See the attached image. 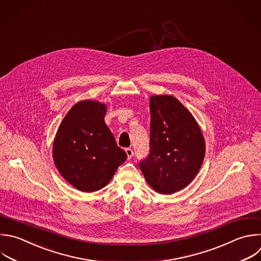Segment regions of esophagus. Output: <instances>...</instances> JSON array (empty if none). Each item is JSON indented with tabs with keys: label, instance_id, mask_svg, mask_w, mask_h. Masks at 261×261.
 <instances>
[{
	"label": "esophagus",
	"instance_id": "1",
	"mask_svg": "<svg viewBox=\"0 0 261 261\" xmlns=\"http://www.w3.org/2000/svg\"><path fill=\"white\" fill-rule=\"evenodd\" d=\"M125 152H126L127 158H128V159H130V158L133 157V155H134V151H133V149H130V148H126V149H125Z\"/></svg>",
	"mask_w": 261,
	"mask_h": 261
}]
</instances>
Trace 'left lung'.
Masks as SVG:
<instances>
[{
  "mask_svg": "<svg viewBox=\"0 0 261 261\" xmlns=\"http://www.w3.org/2000/svg\"><path fill=\"white\" fill-rule=\"evenodd\" d=\"M150 152L139 163L156 192L172 194L197 175L205 155L201 129L189 110L172 96L150 99Z\"/></svg>",
  "mask_w": 261,
  "mask_h": 261,
  "instance_id": "8db88e82",
  "label": "left lung"
}]
</instances>
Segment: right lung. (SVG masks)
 <instances>
[{
  "label": "right lung",
  "instance_id": "add662e5",
  "mask_svg": "<svg viewBox=\"0 0 261 261\" xmlns=\"http://www.w3.org/2000/svg\"><path fill=\"white\" fill-rule=\"evenodd\" d=\"M106 106L96 101L75 104L63 118L53 146L62 176L83 192L104 188L127 158L104 121Z\"/></svg>",
  "mask_w": 261,
  "mask_h": 261
}]
</instances>
